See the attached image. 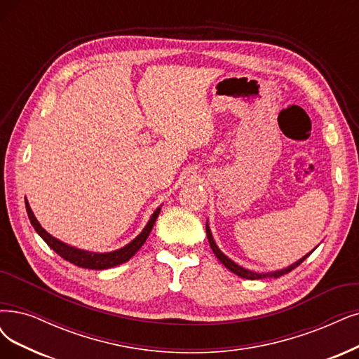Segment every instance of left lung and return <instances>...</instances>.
<instances>
[{"instance_id": "left-lung-1", "label": "left lung", "mask_w": 359, "mask_h": 359, "mask_svg": "<svg viewBox=\"0 0 359 359\" xmlns=\"http://www.w3.org/2000/svg\"><path fill=\"white\" fill-rule=\"evenodd\" d=\"M205 231H207V238H208V243H210V247H211V250H213V253L216 255V257L224 264V266H226L231 272H233V273H236L238 276H241V278H245V280H262V278H280L281 275H284V273H288V272H291L293 271L294 268H297L299 264L306 259L309 255H306L304 256L303 259H300L299 262H296L294 264H291V266H288L287 269H283V271H276V272H271V273H256V272H251V271H248V269H244V268H241V266H238L236 263H233L231 259H228L226 256H224L222 251L217 248V245H216V243H215V240H213V236H211V232H210V229H208V224L205 226Z\"/></svg>"}]
</instances>
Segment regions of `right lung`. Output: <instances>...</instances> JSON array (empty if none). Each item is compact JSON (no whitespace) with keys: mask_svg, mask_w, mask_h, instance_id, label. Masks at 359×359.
I'll return each mask as SVG.
<instances>
[{"mask_svg":"<svg viewBox=\"0 0 359 359\" xmlns=\"http://www.w3.org/2000/svg\"><path fill=\"white\" fill-rule=\"evenodd\" d=\"M25 205H26V211H28V216H29L32 226L35 228L38 235L43 238V240L47 243V245L51 250H55L62 259L68 260L69 263L75 264V266L86 268V269H97V271L114 268V266H116V264H121V263L130 260L133 256H135L139 251V248L144 244L146 238L149 236V233L154 228V224H155V220L159 215V210H161V208H158L155 211V213L151 217V220L148 222V224H146L144 229L142 231V233L137 238H135V240H133L128 245L119 248L116 251H112V253H90V251L78 250V248L66 245L65 243L56 240L55 236H51L48 232H46L41 228V224H39L38 220L35 219L28 201H25Z\"/></svg>","mask_w":359,"mask_h":359,"instance_id":"right-lung-1","label":"right lung"}]
</instances>
